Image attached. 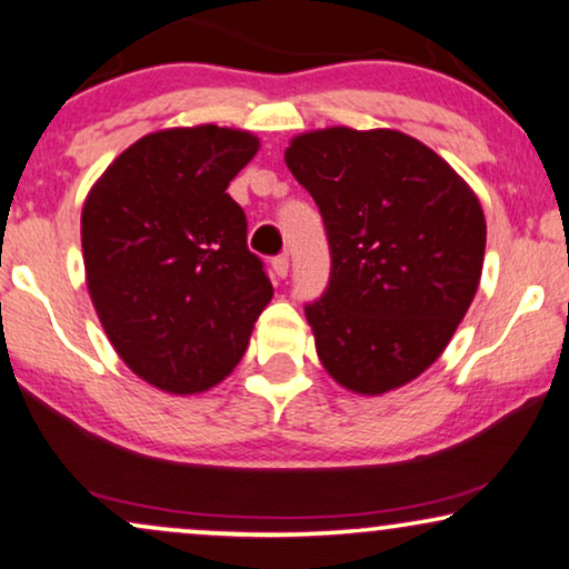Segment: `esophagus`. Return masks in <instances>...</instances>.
I'll return each instance as SVG.
<instances>
[{
    "label": "esophagus",
    "instance_id": "1",
    "mask_svg": "<svg viewBox=\"0 0 569 569\" xmlns=\"http://www.w3.org/2000/svg\"><path fill=\"white\" fill-rule=\"evenodd\" d=\"M272 272H276L278 278H286V276H289V257H286V254L272 257Z\"/></svg>",
    "mask_w": 569,
    "mask_h": 569
}]
</instances>
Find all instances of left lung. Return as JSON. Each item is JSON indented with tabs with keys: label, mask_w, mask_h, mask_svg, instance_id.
Here are the masks:
<instances>
[{
	"label": "left lung",
	"mask_w": 569,
	"mask_h": 569,
	"mask_svg": "<svg viewBox=\"0 0 569 569\" xmlns=\"http://www.w3.org/2000/svg\"><path fill=\"white\" fill-rule=\"evenodd\" d=\"M286 166L315 197L330 241L328 291L305 307L325 372L359 396L403 388L448 348L479 289V197L398 130L297 134Z\"/></svg>",
	"instance_id": "obj_1"
}]
</instances>
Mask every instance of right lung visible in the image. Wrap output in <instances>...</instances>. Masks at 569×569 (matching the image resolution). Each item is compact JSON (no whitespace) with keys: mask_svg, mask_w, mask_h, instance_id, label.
I'll return each mask as SVG.
<instances>
[{"mask_svg":"<svg viewBox=\"0 0 569 569\" xmlns=\"http://www.w3.org/2000/svg\"><path fill=\"white\" fill-rule=\"evenodd\" d=\"M260 138L218 124L150 132L113 158L80 218L86 283L113 351L171 396L216 388L272 299L229 181Z\"/></svg>","mask_w":569,"mask_h":569,"instance_id":"1","label":"right lung"}]
</instances>
